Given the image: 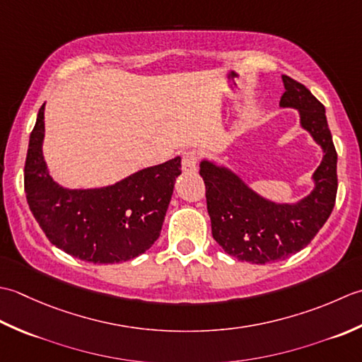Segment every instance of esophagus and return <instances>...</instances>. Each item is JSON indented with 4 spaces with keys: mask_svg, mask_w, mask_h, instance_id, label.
Wrapping results in <instances>:
<instances>
[{
    "mask_svg": "<svg viewBox=\"0 0 362 362\" xmlns=\"http://www.w3.org/2000/svg\"><path fill=\"white\" fill-rule=\"evenodd\" d=\"M181 164H182L184 172H195L197 164H198V153L197 151H184Z\"/></svg>",
    "mask_w": 362,
    "mask_h": 362,
    "instance_id": "1",
    "label": "esophagus"
}]
</instances>
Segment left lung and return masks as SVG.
<instances>
[{"label": "left lung", "instance_id": "obj_1", "mask_svg": "<svg viewBox=\"0 0 362 362\" xmlns=\"http://www.w3.org/2000/svg\"><path fill=\"white\" fill-rule=\"evenodd\" d=\"M283 83L286 90L279 106L297 109L301 128L323 150L311 194L297 203H275L248 187L230 168L208 159L200 162L212 238L225 253L259 265L286 259L305 248L325 225L337 192V153L325 106L298 81L283 75Z\"/></svg>", "mask_w": 362, "mask_h": 362}]
</instances>
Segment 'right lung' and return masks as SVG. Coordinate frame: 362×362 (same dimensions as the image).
Wrapping results in <instances>:
<instances>
[{
    "label": "right lung",
    "mask_w": 362,
    "mask_h": 362,
    "mask_svg": "<svg viewBox=\"0 0 362 362\" xmlns=\"http://www.w3.org/2000/svg\"><path fill=\"white\" fill-rule=\"evenodd\" d=\"M45 105L29 136L25 164L26 200L48 240L81 261L115 264L134 259L159 238L181 158L146 167L112 186L65 189L43 159Z\"/></svg>",
    "instance_id": "obj_1"
}]
</instances>
